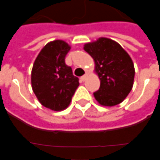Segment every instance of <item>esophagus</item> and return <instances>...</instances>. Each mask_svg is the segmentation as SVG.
I'll list each match as a JSON object with an SVG mask.
<instances>
[{
	"label": "esophagus",
	"mask_w": 160,
	"mask_h": 160,
	"mask_svg": "<svg viewBox=\"0 0 160 160\" xmlns=\"http://www.w3.org/2000/svg\"><path fill=\"white\" fill-rule=\"evenodd\" d=\"M86 78H87V75H83L82 77H81L80 79H81V81H82V82H84V81L86 80Z\"/></svg>",
	"instance_id": "34e87169"
}]
</instances>
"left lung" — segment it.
Listing matches in <instances>:
<instances>
[{"instance_id":"8db88e82","label":"left lung","mask_w":160,"mask_h":160,"mask_svg":"<svg viewBox=\"0 0 160 160\" xmlns=\"http://www.w3.org/2000/svg\"><path fill=\"white\" fill-rule=\"evenodd\" d=\"M83 49L94 58L100 78V88L94 92L96 100L102 106L121 103L133 84L135 71L130 56L117 42L107 38L87 43Z\"/></svg>"}]
</instances>
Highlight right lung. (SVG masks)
<instances>
[{
	"instance_id": "obj_1",
	"label": "right lung",
	"mask_w": 160,
	"mask_h": 160,
	"mask_svg": "<svg viewBox=\"0 0 160 160\" xmlns=\"http://www.w3.org/2000/svg\"><path fill=\"white\" fill-rule=\"evenodd\" d=\"M71 46L63 40L46 44L32 70V88L39 102L54 111L65 109L79 86V79L65 64Z\"/></svg>"
}]
</instances>
